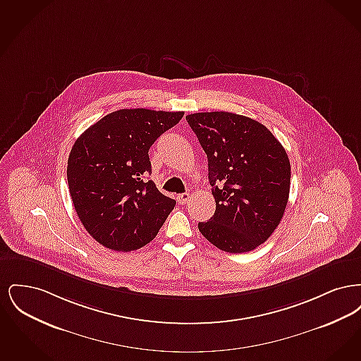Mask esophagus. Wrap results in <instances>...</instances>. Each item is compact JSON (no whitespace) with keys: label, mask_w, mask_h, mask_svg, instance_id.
Masks as SVG:
<instances>
[{"label":"esophagus","mask_w":361,"mask_h":361,"mask_svg":"<svg viewBox=\"0 0 361 361\" xmlns=\"http://www.w3.org/2000/svg\"><path fill=\"white\" fill-rule=\"evenodd\" d=\"M189 199H190V195L189 193H181L177 196V200L180 204H187L189 203Z\"/></svg>","instance_id":"esophagus-1"}]
</instances>
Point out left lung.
<instances>
[{
	"label": "left lung",
	"mask_w": 361,
	"mask_h": 361,
	"mask_svg": "<svg viewBox=\"0 0 361 361\" xmlns=\"http://www.w3.org/2000/svg\"><path fill=\"white\" fill-rule=\"evenodd\" d=\"M208 159L215 214L199 224L218 249L245 253L268 240L290 196L291 165L274 134L261 123L231 112L187 116Z\"/></svg>",
	"instance_id": "obj_1"
}]
</instances>
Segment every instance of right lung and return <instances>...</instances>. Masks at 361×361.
<instances>
[{
  "mask_svg": "<svg viewBox=\"0 0 361 361\" xmlns=\"http://www.w3.org/2000/svg\"><path fill=\"white\" fill-rule=\"evenodd\" d=\"M184 112L119 109L92 124L68 159V183L86 231L105 247L131 252L154 238L176 206L147 176L149 149Z\"/></svg>",
  "mask_w": 361,
  "mask_h": 361,
  "instance_id": "1",
  "label": "right lung"
}]
</instances>
